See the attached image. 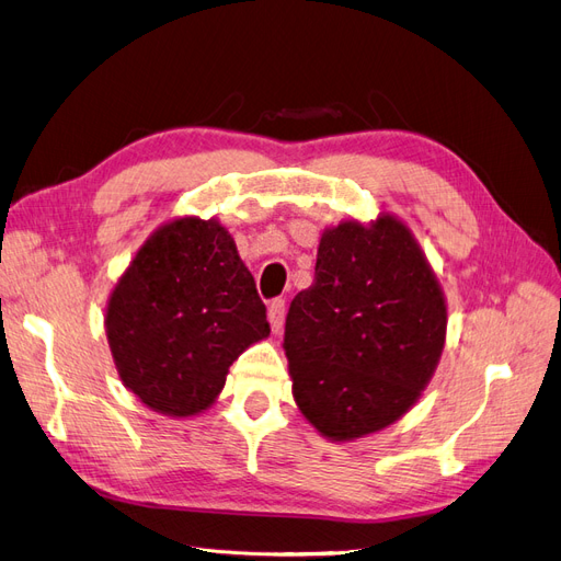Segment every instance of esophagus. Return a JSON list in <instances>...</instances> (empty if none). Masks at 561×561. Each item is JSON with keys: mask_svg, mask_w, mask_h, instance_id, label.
<instances>
[{"mask_svg": "<svg viewBox=\"0 0 561 561\" xmlns=\"http://www.w3.org/2000/svg\"><path fill=\"white\" fill-rule=\"evenodd\" d=\"M283 318H285V301L283 299H274L268 304V325L271 332L278 334L283 330Z\"/></svg>", "mask_w": 561, "mask_h": 561, "instance_id": "obj_1", "label": "esophagus"}]
</instances>
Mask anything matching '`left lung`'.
<instances>
[{
    "mask_svg": "<svg viewBox=\"0 0 561 561\" xmlns=\"http://www.w3.org/2000/svg\"><path fill=\"white\" fill-rule=\"evenodd\" d=\"M447 339V299L412 229L390 213L322 231L316 280L285 318L293 396L332 443L379 433L416 404Z\"/></svg>",
    "mask_w": 561,
    "mask_h": 561,
    "instance_id": "1",
    "label": "left lung"
}]
</instances>
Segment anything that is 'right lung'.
I'll return each instance as SVG.
<instances>
[{
	"instance_id": "add662e5",
	"label": "right lung",
	"mask_w": 561,
	"mask_h": 561,
	"mask_svg": "<svg viewBox=\"0 0 561 561\" xmlns=\"http://www.w3.org/2000/svg\"><path fill=\"white\" fill-rule=\"evenodd\" d=\"M105 332L130 393L151 412L186 419L208 410L231 363L271 330L227 227L184 215L135 252L110 293Z\"/></svg>"
}]
</instances>
